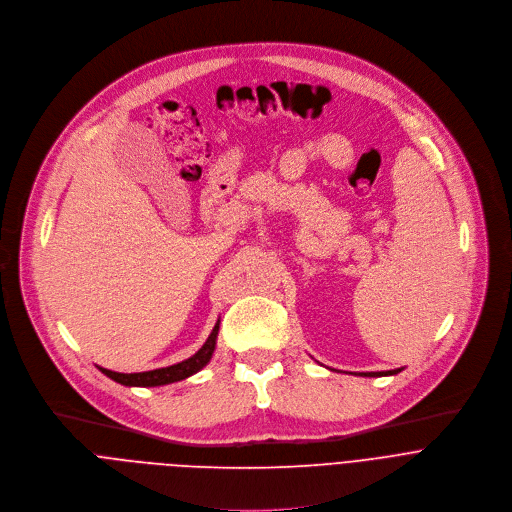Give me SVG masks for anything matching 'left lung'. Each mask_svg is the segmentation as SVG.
Here are the masks:
<instances>
[{"label": "left lung", "instance_id": "left-lung-1", "mask_svg": "<svg viewBox=\"0 0 512 512\" xmlns=\"http://www.w3.org/2000/svg\"><path fill=\"white\" fill-rule=\"evenodd\" d=\"M401 369H391V371H367V373H359L361 377H383V375H395Z\"/></svg>", "mask_w": 512, "mask_h": 512}]
</instances>
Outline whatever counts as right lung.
Returning <instances> with one entry per match:
<instances>
[{
	"label": "right lung",
	"instance_id": "right-lung-1",
	"mask_svg": "<svg viewBox=\"0 0 512 512\" xmlns=\"http://www.w3.org/2000/svg\"><path fill=\"white\" fill-rule=\"evenodd\" d=\"M218 331H220V321L216 323V327L212 329L208 341L201 345V349L191 355L189 359L169 365V367H161V369H153V371H143V373H117L111 369H102L98 367L107 377H111L113 381L121 383V385H129V387H157V385H167V383H175L181 379H187L189 375L197 373L199 369L206 367L216 351V341H218Z\"/></svg>",
	"mask_w": 512,
	"mask_h": 512
}]
</instances>
